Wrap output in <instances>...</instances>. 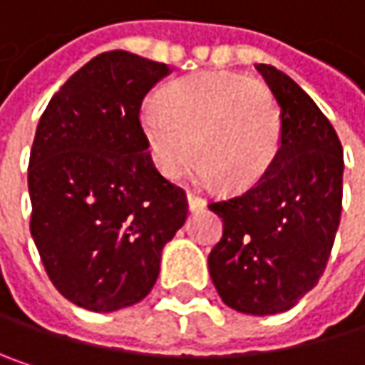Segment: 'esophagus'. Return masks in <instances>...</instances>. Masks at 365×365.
Returning a JSON list of instances; mask_svg holds the SVG:
<instances>
[{
    "label": "esophagus",
    "instance_id": "34e87169",
    "mask_svg": "<svg viewBox=\"0 0 365 365\" xmlns=\"http://www.w3.org/2000/svg\"><path fill=\"white\" fill-rule=\"evenodd\" d=\"M205 200L200 198V196H194V194H187V209L190 211H200V209H205Z\"/></svg>",
    "mask_w": 365,
    "mask_h": 365
}]
</instances>
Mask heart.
Listing matches in <instances>:
<instances>
[{
    "instance_id": "obj_1",
    "label": "heart",
    "mask_w": 365,
    "mask_h": 365,
    "mask_svg": "<svg viewBox=\"0 0 365 365\" xmlns=\"http://www.w3.org/2000/svg\"><path fill=\"white\" fill-rule=\"evenodd\" d=\"M141 108L156 169L180 178L196 156V180L232 190L257 183L281 148V111L266 84L241 73L200 71Z\"/></svg>"
}]
</instances>
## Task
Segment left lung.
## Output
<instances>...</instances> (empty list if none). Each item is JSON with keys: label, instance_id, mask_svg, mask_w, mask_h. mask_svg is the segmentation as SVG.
I'll list each match as a JSON object with an SVG mask.
<instances>
[{"label": "left lung", "instance_id": "8db88e82", "mask_svg": "<svg viewBox=\"0 0 365 365\" xmlns=\"http://www.w3.org/2000/svg\"><path fill=\"white\" fill-rule=\"evenodd\" d=\"M281 111V148L247 192L211 202L224 222L209 254L211 281L230 309L277 315L326 270L342 211V145L315 101L283 71L255 67Z\"/></svg>", "mask_w": 365, "mask_h": 365}]
</instances>
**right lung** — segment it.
Wrapping results in <instances>:
<instances>
[{
  "mask_svg": "<svg viewBox=\"0 0 365 365\" xmlns=\"http://www.w3.org/2000/svg\"><path fill=\"white\" fill-rule=\"evenodd\" d=\"M126 50L95 56L50 99L29 158L31 237L52 285L111 313L143 300L163 247L187 217L182 187L154 167L139 110L169 76Z\"/></svg>",
  "mask_w": 365,
  "mask_h": 365,
  "instance_id": "1",
  "label": "right lung"
}]
</instances>
